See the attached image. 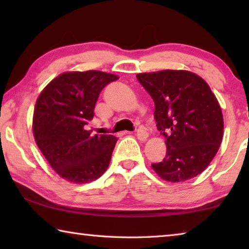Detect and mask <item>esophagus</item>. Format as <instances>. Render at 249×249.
I'll return each mask as SVG.
<instances>
[{"label":"esophagus","instance_id":"esophagus-1","mask_svg":"<svg viewBox=\"0 0 249 249\" xmlns=\"http://www.w3.org/2000/svg\"><path fill=\"white\" fill-rule=\"evenodd\" d=\"M136 136L138 140L141 141H145L147 137H148V133H147V130L142 127H140L137 129V133H136Z\"/></svg>","mask_w":249,"mask_h":249}]
</instances>
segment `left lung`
Wrapping results in <instances>:
<instances>
[{"mask_svg":"<svg viewBox=\"0 0 249 249\" xmlns=\"http://www.w3.org/2000/svg\"><path fill=\"white\" fill-rule=\"evenodd\" d=\"M155 102L157 128L166 138V157L151 165L171 182L195 178L216 155L223 138L222 109L209 84L185 70L138 73Z\"/></svg>","mask_w":249,"mask_h":249,"instance_id":"1","label":"left lung"}]
</instances>
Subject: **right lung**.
I'll list each match as a JSON object with an SVG mask.
<instances>
[{"label": "right lung", "instance_id": "1", "mask_svg": "<svg viewBox=\"0 0 249 249\" xmlns=\"http://www.w3.org/2000/svg\"><path fill=\"white\" fill-rule=\"evenodd\" d=\"M119 77L102 71L65 72L39 94L34 109L36 144L57 174L69 182L88 183L107 169L117 138L86 129L105 86Z\"/></svg>", "mask_w": 249, "mask_h": 249}]
</instances>
